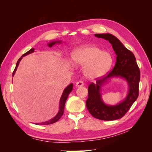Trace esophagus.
Listing matches in <instances>:
<instances>
[{"label":"esophagus","mask_w":152,"mask_h":152,"mask_svg":"<svg viewBox=\"0 0 152 152\" xmlns=\"http://www.w3.org/2000/svg\"><path fill=\"white\" fill-rule=\"evenodd\" d=\"M76 87H82L84 86V82H82V81H79L77 82L76 83Z\"/></svg>","instance_id":"1"}]
</instances>
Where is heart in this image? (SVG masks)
Returning <instances> with one entry per match:
<instances>
[{"label": "heart", "instance_id": "obj_1", "mask_svg": "<svg viewBox=\"0 0 152 152\" xmlns=\"http://www.w3.org/2000/svg\"><path fill=\"white\" fill-rule=\"evenodd\" d=\"M72 60L77 66H85L84 75L90 80L103 77L111 68L113 61L111 54L94 45H82L73 50Z\"/></svg>", "mask_w": 152, "mask_h": 152}]
</instances>
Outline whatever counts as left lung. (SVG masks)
Returning a JSON list of instances; mask_svg holds the SVG:
<instances>
[{
    "mask_svg": "<svg viewBox=\"0 0 152 152\" xmlns=\"http://www.w3.org/2000/svg\"><path fill=\"white\" fill-rule=\"evenodd\" d=\"M95 37L109 41L117 55L115 65L111 72L103 79L92 83L88 87V98L86 107L94 117L102 121H114L122 118L138 96L140 71L136 58L116 37L110 34H96ZM113 77L126 80L128 85V92L123 100L116 105L106 104L102 99L101 88Z\"/></svg>",
    "mask_w": 152,
    "mask_h": 152,
    "instance_id": "8db88e82",
    "label": "left lung"
}]
</instances>
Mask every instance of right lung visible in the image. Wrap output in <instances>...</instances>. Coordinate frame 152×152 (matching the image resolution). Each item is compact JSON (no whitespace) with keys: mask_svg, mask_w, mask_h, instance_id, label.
Here are the masks:
<instances>
[{"mask_svg":"<svg viewBox=\"0 0 152 152\" xmlns=\"http://www.w3.org/2000/svg\"><path fill=\"white\" fill-rule=\"evenodd\" d=\"M61 42H62V41L60 40H55V41H51V42L48 44V45L49 48H51L52 46H53V45H55V44H61ZM34 50L35 49L34 48L31 49L30 50H28V52H26L24 54H23L22 56L19 59H18V61H17V63H16V65L15 70H14V72L12 73V77H14V75H15V73L16 72L17 68L18 67V65H19L20 62L21 60V59L23 58V57H24V56H26V55H28V54H31L32 53H34ZM72 89H73V84L72 83L70 85H68L66 87V88L64 89L63 93H62V95L61 96L60 100H59V110H58V113L56 115V116H55L54 117H53V118L50 119V120L48 121H45L44 122L39 123V124H37V125H39V124H40V125H49V124H51L55 123V122H56L57 121H58L59 120V118L61 117V116L63 115V114L64 113V109H65V103H66V101L67 99V98H68V95L70 94V93L72 92Z\"/></svg>","mask_w":152,"mask_h":152,"instance_id":"obj_1","label":"right lung"}]
</instances>
